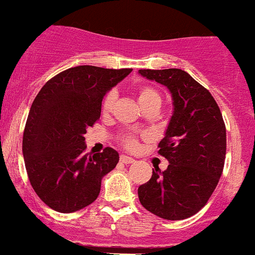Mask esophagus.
Listing matches in <instances>:
<instances>
[{
  "mask_svg": "<svg viewBox=\"0 0 255 255\" xmlns=\"http://www.w3.org/2000/svg\"><path fill=\"white\" fill-rule=\"evenodd\" d=\"M120 162H123V163H132V162H135V160H133L132 157H128V156L122 155V156H120Z\"/></svg>",
  "mask_w": 255,
  "mask_h": 255,
  "instance_id": "1",
  "label": "esophagus"
}]
</instances>
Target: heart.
Instances as JSON below:
<instances>
[{"label": "heart", "mask_w": 255, "mask_h": 255, "mask_svg": "<svg viewBox=\"0 0 255 255\" xmlns=\"http://www.w3.org/2000/svg\"><path fill=\"white\" fill-rule=\"evenodd\" d=\"M136 95H137L138 104L142 109L147 107H161V103H162V98H161L160 93L152 87H148V85H142V87L138 88L136 90ZM115 100H117V92L115 90H110L107 93V95L104 97L102 103V112L104 114L112 112L113 107L115 104ZM122 142L128 150H136L138 147V140L135 136H124L122 137Z\"/></svg>", "instance_id": "b5f03b06"}]
</instances>
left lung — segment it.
<instances>
[{
  "instance_id": "left-lung-1",
  "label": "left lung",
  "mask_w": 255,
  "mask_h": 255,
  "mask_svg": "<svg viewBox=\"0 0 255 255\" xmlns=\"http://www.w3.org/2000/svg\"><path fill=\"white\" fill-rule=\"evenodd\" d=\"M138 74L170 90L173 113L158 153L170 165L152 170L137 190L141 205L170 221L193 216L218 185L226 160V125L214 98L182 69H140Z\"/></svg>"
}]
</instances>
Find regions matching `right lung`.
<instances>
[{
  "label": "right lung",
  "instance_id": "right-lung-1",
  "mask_svg": "<svg viewBox=\"0 0 255 255\" xmlns=\"http://www.w3.org/2000/svg\"><path fill=\"white\" fill-rule=\"evenodd\" d=\"M131 70L78 65L48 80L37 94L22 151L34 192L52 210L72 213L94 202L103 177L119 162L112 147L85 152L84 133L99 120L104 95Z\"/></svg>",
  "mask_w": 255,
  "mask_h": 255
}]
</instances>
